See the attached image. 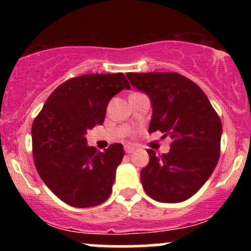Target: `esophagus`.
<instances>
[{
	"mask_svg": "<svg viewBox=\"0 0 251 251\" xmlns=\"http://www.w3.org/2000/svg\"><path fill=\"white\" fill-rule=\"evenodd\" d=\"M135 150V146L133 145H129V144H126L125 145V152L126 153H132Z\"/></svg>",
	"mask_w": 251,
	"mask_h": 251,
	"instance_id": "1",
	"label": "esophagus"
}]
</instances>
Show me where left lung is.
<instances>
[{
  "label": "left lung",
  "instance_id": "1",
  "mask_svg": "<svg viewBox=\"0 0 251 251\" xmlns=\"http://www.w3.org/2000/svg\"><path fill=\"white\" fill-rule=\"evenodd\" d=\"M134 88L151 100L149 132L171 139L162 155L149 149L150 162L140 172L143 188L152 200L179 203L204 185L217 165L222 123L208 97L194 81L178 73H127Z\"/></svg>",
  "mask_w": 251,
  "mask_h": 251
}]
</instances>
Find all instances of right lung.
I'll return each mask as SVG.
<instances>
[{"label":"right lung","instance_id":"add662e5","mask_svg":"<svg viewBox=\"0 0 251 251\" xmlns=\"http://www.w3.org/2000/svg\"><path fill=\"white\" fill-rule=\"evenodd\" d=\"M131 86L123 73L86 74L60 85L31 126L34 162L43 183L71 206L91 208L109 197L122 144L103 152L87 145L86 133L102 125L109 100Z\"/></svg>","mask_w":251,"mask_h":251}]
</instances>
